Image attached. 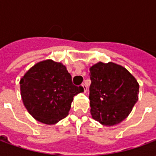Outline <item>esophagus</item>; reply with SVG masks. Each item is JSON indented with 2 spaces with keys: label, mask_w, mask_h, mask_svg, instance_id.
I'll return each mask as SVG.
<instances>
[{
  "label": "esophagus",
  "mask_w": 156,
  "mask_h": 156,
  "mask_svg": "<svg viewBox=\"0 0 156 156\" xmlns=\"http://www.w3.org/2000/svg\"><path fill=\"white\" fill-rule=\"evenodd\" d=\"M82 88H83V93H86V91H87V87H86V85L82 84Z\"/></svg>",
  "instance_id": "obj_1"
}]
</instances>
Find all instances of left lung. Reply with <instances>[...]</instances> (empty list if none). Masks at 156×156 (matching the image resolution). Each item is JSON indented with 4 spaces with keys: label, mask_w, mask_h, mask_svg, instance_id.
<instances>
[{
    "label": "left lung",
    "mask_w": 156,
    "mask_h": 156,
    "mask_svg": "<svg viewBox=\"0 0 156 156\" xmlns=\"http://www.w3.org/2000/svg\"><path fill=\"white\" fill-rule=\"evenodd\" d=\"M89 71L92 118L104 126L119 124L139 99L137 80L126 68L112 62H98Z\"/></svg>",
    "instance_id": "obj_1"
}]
</instances>
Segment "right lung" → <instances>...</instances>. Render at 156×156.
<instances>
[{"mask_svg": "<svg viewBox=\"0 0 156 156\" xmlns=\"http://www.w3.org/2000/svg\"><path fill=\"white\" fill-rule=\"evenodd\" d=\"M23 105L36 120L55 124L68 115L73 97L83 92L74 86L62 62L47 59L36 63L20 80Z\"/></svg>", "mask_w": 156, "mask_h": 156, "instance_id": "right-lung-1", "label": "right lung"}]
</instances>
